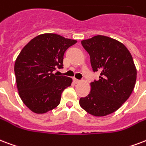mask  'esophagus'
Segmentation results:
<instances>
[{"label": "esophagus", "instance_id": "obj_1", "mask_svg": "<svg viewBox=\"0 0 146 146\" xmlns=\"http://www.w3.org/2000/svg\"><path fill=\"white\" fill-rule=\"evenodd\" d=\"M73 81H74V83H80V80H77V79H76V78H73Z\"/></svg>", "mask_w": 146, "mask_h": 146}]
</instances>
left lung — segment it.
<instances>
[{
	"mask_svg": "<svg viewBox=\"0 0 146 146\" xmlns=\"http://www.w3.org/2000/svg\"><path fill=\"white\" fill-rule=\"evenodd\" d=\"M90 56L94 72L100 71L99 80L90 83L87 96L80 105L94 116H105L119 110L135 87L137 70L131 53L119 41L97 35L81 41Z\"/></svg>",
	"mask_w": 146,
	"mask_h": 146,
	"instance_id": "8db88e82",
	"label": "left lung"
}]
</instances>
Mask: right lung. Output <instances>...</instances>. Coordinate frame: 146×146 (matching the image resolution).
<instances>
[{
	"mask_svg": "<svg viewBox=\"0 0 146 146\" xmlns=\"http://www.w3.org/2000/svg\"><path fill=\"white\" fill-rule=\"evenodd\" d=\"M76 42L56 33H43L21 50L14 63L17 87L21 100L32 112L47 113L60 104L61 94L73 80L53 71L63 68L65 51Z\"/></svg>",
	"mask_w": 146,
	"mask_h": 146,
	"instance_id": "right-lung-1",
	"label": "right lung"
}]
</instances>
